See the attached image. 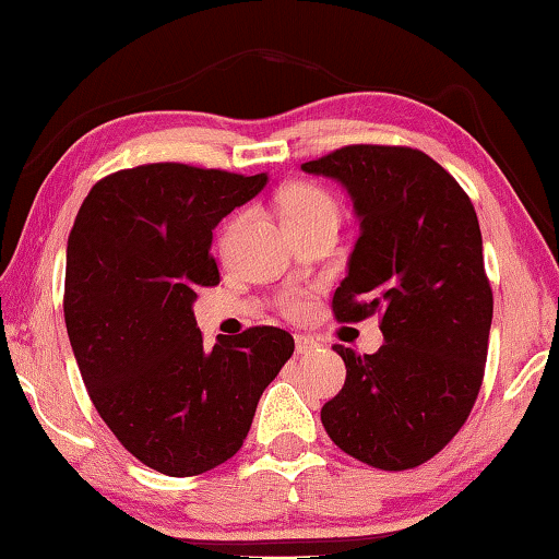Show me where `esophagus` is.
Instances as JSON below:
<instances>
[{"label": "esophagus", "mask_w": 559, "mask_h": 559, "mask_svg": "<svg viewBox=\"0 0 559 559\" xmlns=\"http://www.w3.org/2000/svg\"><path fill=\"white\" fill-rule=\"evenodd\" d=\"M318 349V340H313L310 335H296V353L298 355H308Z\"/></svg>", "instance_id": "34e87169"}]
</instances>
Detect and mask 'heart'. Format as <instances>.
<instances>
[{
    "label": "heart",
    "mask_w": 559,
    "mask_h": 559,
    "mask_svg": "<svg viewBox=\"0 0 559 559\" xmlns=\"http://www.w3.org/2000/svg\"><path fill=\"white\" fill-rule=\"evenodd\" d=\"M278 206L283 224L290 234L313 229L320 224H335L340 222V204L333 194L328 192L325 187L313 185V182H293L281 189L278 194ZM236 231V222L226 226L224 231V243L231 239ZM281 310L293 320H300L310 313V296L300 290H290L281 298Z\"/></svg>",
    "instance_id": "heart-1"
}]
</instances>
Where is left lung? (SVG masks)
Wrapping results in <instances>:
<instances>
[{
  "label": "left lung",
  "instance_id": "8db88e82",
  "mask_svg": "<svg viewBox=\"0 0 559 559\" xmlns=\"http://www.w3.org/2000/svg\"><path fill=\"white\" fill-rule=\"evenodd\" d=\"M300 169L337 179L359 219L335 318L377 313L384 335L374 355L333 347L347 377L320 419L367 466H421L456 437L484 382L493 293L476 210L421 150L347 145Z\"/></svg>",
  "mask_w": 559,
  "mask_h": 559
}]
</instances>
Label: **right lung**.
I'll use <instances>...</instances> for the list:
<instances>
[{"instance_id":"right-lung-1","label":"right lung","mask_w":559,"mask_h":559,"mask_svg":"<svg viewBox=\"0 0 559 559\" xmlns=\"http://www.w3.org/2000/svg\"><path fill=\"white\" fill-rule=\"evenodd\" d=\"M266 182L179 163L120 169L93 185L69 234L63 318L91 402L165 476L229 461L296 347L259 325L210 349L192 310L197 286L219 283L216 224Z\"/></svg>"}]
</instances>
